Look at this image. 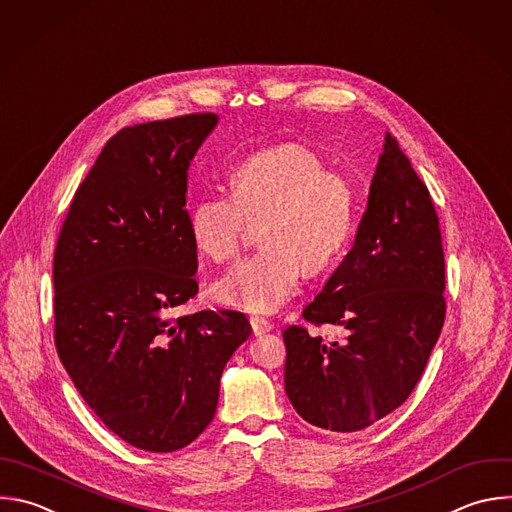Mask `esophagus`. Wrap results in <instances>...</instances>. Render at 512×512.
I'll use <instances>...</instances> for the list:
<instances>
[{"label":"esophagus","instance_id":"1","mask_svg":"<svg viewBox=\"0 0 512 512\" xmlns=\"http://www.w3.org/2000/svg\"><path fill=\"white\" fill-rule=\"evenodd\" d=\"M249 321H251V327H253V333H255V335H261V333H265V331L273 329V323H271L267 317L251 315V317H249Z\"/></svg>","mask_w":512,"mask_h":512}]
</instances>
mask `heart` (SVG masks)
I'll return each mask as SVG.
<instances>
[{"instance_id":"heart-1","label":"heart","mask_w":512,"mask_h":512,"mask_svg":"<svg viewBox=\"0 0 512 512\" xmlns=\"http://www.w3.org/2000/svg\"><path fill=\"white\" fill-rule=\"evenodd\" d=\"M360 213V191L342 170L299 142L259 150L231 175V193L201 195L189 215L201 253L217 263L241 253L259 227L255 255L235 263L215 285L225 305L269 313L297 289L301 271L319 275L350 247Z\"/></svg>"}]
</instances>
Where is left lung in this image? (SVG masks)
Masks as SVG:
<instances>
[{
	"label": "left lung",
	"mask_w": 512,
	"mask_h": 512,
	"mask_svg": "<svg viewBox=\"0 0 512 512\" xmlns=\"http://www.w3.org/2000/svg\"><path fill=\"white\" fill-rule=\"evenodd\" d=\"M442 233L434 203L396 136L386 134L352 251L283 331L285 392L297 414L329 432H356L406 402L446 315Z\"/></svg>",
	"instance_id": "left-lung-1"
}]
</instances>
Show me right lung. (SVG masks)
Wrapping results in <instances>:
<instances>
[{
	"label": "right lung",
	"instance_id": "obj_1",
	"mask_svg": "<svg viewBox=\"0 0 512 512\" xmlns=\"http://www.w3.org/2000/svg\"><path fill=\"white\" fill-rule=\"evenodd\" d=\"M195 112L116 132L80 183L54 251V342L76 390L122 440L191 444L251 335L241 311L175 317L199 291L189 166L217 124Z\"/></svg>",
	"mask_w": 512,
	"mask_h": 512
}]
</instances>
